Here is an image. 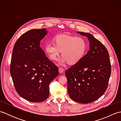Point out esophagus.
Wrapping results in <instances>:
<instances>
[{"label": "esophagus", "instance_id": "1", "mask_svg": "<svg viewBox=\"0 0 121 121\" xmlns=\"http://www.w3.org/2000/svg\"><path fill=\"white\" fill-rule=\"evenodd\" d=\"M59 73H62L64 72V70L62 68H59Z\"/></svg>", "mask_w": 121, "mask_h": 121}]
</instances>
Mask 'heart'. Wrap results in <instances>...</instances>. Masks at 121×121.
Instances as JSON below:
<instances>
[{
	"mask_svg": "<svg viewBox=\"0 0 121 121\" xmlns=\"http://www.w3.org/2000/svg\"><path fill=\"white\" fill-rule=\"evenodd\" d=\"M53 43H46L44 50L51 60L57 59L61 52L62 56L59 59L61 65L68 62L73 65L83 58L87 50V43L81 37L60 35L53 38Z\"/></svg>",
	"mask_w": 121,
	"mask_h": 121,
	"instance_id": "1",
	"label": "heart"
}]
</instances>
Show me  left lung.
Instances as JSON below:
<instances>
[{
    "label": "left lung",
    "instance_id": "1",
    "mask_svg": "<svg viewBox=\"0 0 121 121\" xmlns=\"http://www.w3.org/2000/svg\"><path fill=\"white\" fill-rule=\"evenodd\" d=\"M88 38L89 50L82 60L65 71L69 95L74 101L89 104L96 101L107 89L111 63L106 48L91 34L77 32Z\"/></svg>",
    "mask_w": 121,
    "mask_h": 121
}]
</instances>
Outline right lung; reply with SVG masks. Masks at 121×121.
<instances>
[{"mask_svg": "<svg viewBox=\"0 0 121 121\" xmlns=\"http://www.w3.org/2000/svg\"><path fill=\"white\" fill-rule=\"evenodd\" d=\"M47 30L33 29L22 34L13 49L10 74L17 94L28 101L39 102L49 95V84L59 74L58 68L40 47Z\"/></svg>", "mask_w": 121, "mask_h": 121, "instance_id": "1", "label": "right lung"}]
</instances>
